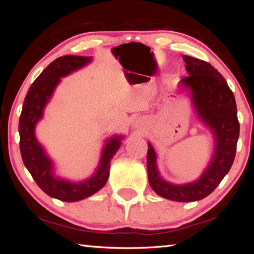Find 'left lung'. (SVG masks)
Wrapping results in <instances>:
<instances>
[{
    "mask_svg": "<svg viewBox=\"0 0 254 254\" xmlns=\"http://www.w3.org/2000/svg\"><path fill=\"white\" fill-rule=\"evenodd\" d=\"M188 76L182 83L191 91L197 113L212 128L216 139L213 160L203 176L195 183L173 185L158 175L156 152L149 143L147 169L150 186L165 198L176 201H195L205 198L216 188L233 165L240 123L233 92L217 69L204 60L184 55Z\"/></svg>",
    "mask_w": 254,
    "mask_h": 254,
    "instance_id": "obj_1",
    "label": "left lung"
}]
</instances>
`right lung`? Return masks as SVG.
I'll list each match as a JSON object with an SVG mask.
<instances>
[{"label": "right lung", "mask_w": 254, "mask_h": 254, "mask_svg": "<svg viewBox=\"0 0 254 254\" xmlns=\"http://www.w3.org/2000/svg\"><path fill=\"white\" fill-rule=\"evenodd\" d=\"M92 57L64 56L48 65L37 77L25 95L19 121L20 151L24 166L47 195L63 201H77L95 194L104 186L110 174L111 159L120 148V136L112 137L103 150L100 167L95 175L83 183L74 184L55 178L53 163L34 136V127L44 113L60 77H64L91 62Z\"/></svg>", "instance_id": "right-lung-1"}]
</instances>
